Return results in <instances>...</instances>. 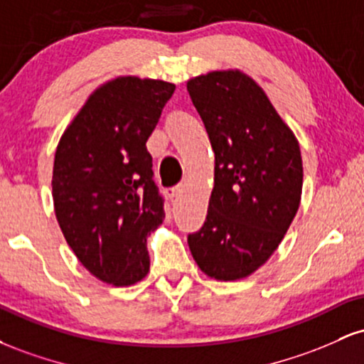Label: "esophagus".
<instances>
[{
  "instance_id": "esophagus-1",
  "label": "esophagus",
  "mask_w": 364,
  "mask_h": 364,
  "mask_svg": "<svg viewBox=\"0 0 364 364\" xmlns=\"http://www.w3.org/2000/svg\"><path fill=\"white\" fill-rule=\"evenodd\" d=\"M183 188H185V185H176L174 188H171V190H169L171 198H176V196L183 191Z\"/></svg>"
}]
</instances>
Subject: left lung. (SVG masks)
Returning a JSON list of instances; mask_svg holds the SVG:
<instances>
[{
	"label": "left lung",
	"instance_id": "8db88e82",
	"mask_svg": "<svg viewBox=\"0 0 364 364\" xmlns=\"http://www.w3.org/2000/svg\"><path fill=\"white\" fill-rule=\"evenodd\" d=\"M186 89L215 154L207 219L188 245L203 274L237 281L269 260L298 212L301 150L262 87L240 70L200 75Z\"/></svg>",
	"mask_w": 364,
	"mask_h": 364
}]
</instances>
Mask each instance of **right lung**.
<instances>
[{
	"label": "right lung",
	"mask_w": 364,
	"mask_h": 364,
	"mask_svg": "<svg viewBox=\"0 0 364 364\" xmlns=\"http://www.w3.org/2000/svg\"><path fill=\"white\" fill-rule=\"evenodd\" d=\"M176 85L118 77L89 95L54 154V214L89 272L112 286L149 274L147 236L164 220L149 136Z\"/></svg>",
	"instance_id": "1"
}]
</instances>
